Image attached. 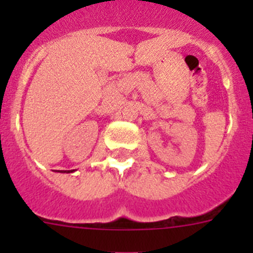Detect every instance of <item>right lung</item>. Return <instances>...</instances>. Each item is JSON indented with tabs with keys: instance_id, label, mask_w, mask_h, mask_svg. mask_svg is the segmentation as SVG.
I'll return each mask as SVG.
<instances>
[{
	"instance_id": "1",
	"label": "right lung",
	"mask_w": 253,
	"mask_h": 253,
	"mask_svg": "<svg viewBox=\"0 0 253 253\" xmlns=\"http://www.w3.org/2000/svg\"><path fill=\"white\" fill-rule=\"evenodd\" d=\"M75 171V169H71V171H59V172H62V173H69V172H73Z\"/></svg>"
}]
</instances>
